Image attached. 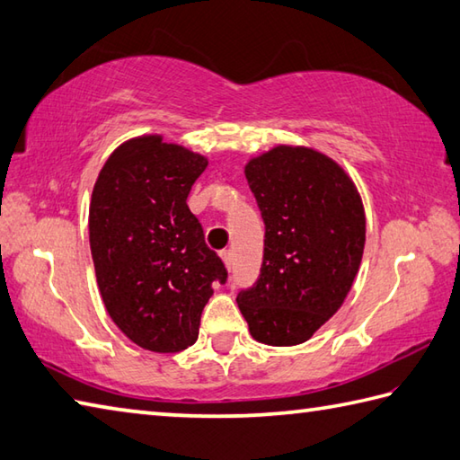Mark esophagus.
Masks as SVG:
<instances>
[{"label":"esophagus","mask_w":460,"mask_h":460,"mask_svg":"<svg viewBox=\"0 0 460 460\" xmlns=\"http://www.w3.org/2000/svg\"><path fill=\"white\" fill-rule=\"evenodd\" d=\"M219 257L223 259L225 267L231 269V265H233V253H231V249H223V251H219Z\"/></svg>","instance_id":"esophagus-1"}]
</instances>
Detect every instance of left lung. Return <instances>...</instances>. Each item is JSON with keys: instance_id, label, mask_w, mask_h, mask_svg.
<instances>
[{"instance_id": "left-lung-1", "label": "left lung", "mask_w": 460, "mask_h": 460, "mask_svg": "<svg viewBox=\"0 0 460 460\" xmlns=\"http://www.w3.org/2000/svg\"><path fill=\"white\" fill-rule=\"evenodd\" d=\"M265 221L257 283L237 295L251 337L301 345L335 314L353 287L365 249L363 199L325 153L275 146L245 165Z\"/></svg>"}]
</instances>
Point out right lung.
I'll return each mask as SVG.
<instances>
[{
	"instance_id": "right-lung-1",
	"label": "right lung",
	"mask_w": 460,
	"mask_h": 460,
	"mask_svg": "<svg viewBox=\"0 0 460 460\" xmlns=\"http://www.w3.org/2000/svg\"><path fill=\"white\" fill-rule=\"evenodd\" d=\"M207 164L164 135H139L107 157L93 185L89 245L99 293L123 335L153 353L191 347L213 283L227 279L187 205Z\"/></svg>"
}]
</instances>
